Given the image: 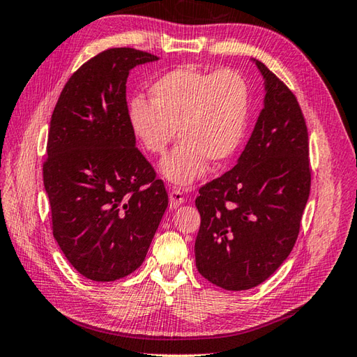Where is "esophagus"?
<instances>
[{
    "label": "esophagus",
    "mask_w": 357,
    "mask_h": 357,
    "mask_svg": "<svg viewBox=\"0 0 357 357\" xmlns=\"http://www.w3.org/2000/svg\"><path fill=\"white\" fill-rule=\"evenodd\" d=\"M181 203H183V192H181L177 188L171 189L169 191V208L177 209L178 206H181Z\"/></svg>",
    "instance_id": "34e87169"
}]
</instances>
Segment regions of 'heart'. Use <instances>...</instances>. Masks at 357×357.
<instances>
[{
    "label": "heart",
    "instance_id": "obj_1",
    "mask_svg": "<svg viewBox=\"0 0 357 357\" xmlns=\"http://www.w3.org/2000/svg\"><path fill=\"white\" fill-rule=\"evenodd\" d=\"M148 96L149 104L131 102L130 125L153 155L165 154L177 130L180 144L160 165L171 183H192L208 162L221 168L240 149L249 123L250 89L236 70L174 68L149 85Z\"/></svg>",
    "mask_w": 357,
    "mask_h": 357
}]
</instances>
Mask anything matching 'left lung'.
Masks as SVG:
<instances>
[{"instance_id":"left-lung-1","label":"left lung","mask_w":357,"mask_h":357,"mask_svg":"<svg viewBox=\"0 0 357 357\" xmlns=\"http://www.w3.org/2000/svg\"><path fill=\"white\" fill-rule=\"evenodd\" d=\"M264 107L231 171L200 188L195 264L226 290H248L273 275L296 243L310 194L308 134L287 85L253 59Z\"/></svg>"}]
</instances>
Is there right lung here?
I'll use <instances>...</instances> for the list:
<instances>
[{
  "label": "right lung",
  "instance_id": "obj_1",
  "mask_svg": "<svg viewBox=\"0 0 357 357\" xmlns=\"http://www.w3.org/2000/svg\"><path fill=\"white\" fill-rule=\"evenodd\" d=\"M154 61L128 47L99 53L68 79L52 114L43 176L53 236L91 281L139 268L168 208L163 181L136 148L126 105L130 71Z\"/></svg>",
  "mask_w": 357,
  "mask_h": 357
}]
</instances>
